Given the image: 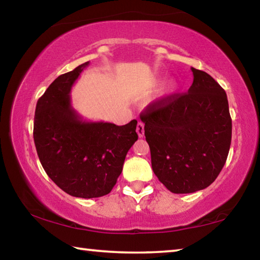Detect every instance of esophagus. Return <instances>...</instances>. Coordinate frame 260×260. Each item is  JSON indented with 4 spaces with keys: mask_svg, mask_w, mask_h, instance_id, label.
I'll return each instance as SVG.
<instances>
[{
    "mask_svg": "<svg viewBox=\"0 0 260 260\" xmlns=\"http://www.w3.org/2000/svg\"><path fill=\"white\" fill-rule=\"evenodd\" d=\"M136 133H138L139 138H143V135H144V124L142 121L138 122V126H136Z\"/></svg>",
    "mask_w": 260,
    "mask_h": 260,
    "instance_id": "34e87169",
    "label": "esophagus"
}]
</instances>
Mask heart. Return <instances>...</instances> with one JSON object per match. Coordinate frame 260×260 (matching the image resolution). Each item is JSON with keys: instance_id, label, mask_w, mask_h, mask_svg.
Returning a JSON list of instances; mask_svg holds the SVG:
<instances>
[{"instance_id": "1", "label": "heart", "mask_w": 260, "mask_h": 260, "mask_svg": "<svg viewBox=\"0 0 260 260\" xmlns=\"http://www.w3.org/2000/svg\"><path fill=\"white\" fill-rule=\"evenodd\" d=\"M175 88H177V85H175L174 82H173V83H171V86H170V89H171V90H174Z\"/></svg>"}]
</instances>
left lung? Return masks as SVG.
I'll use <instances>...</instances> for the list:
<instances>
[{
  "instance_id": "8db88e82",
  "label": "left lung",
  "mask_w": 260,
  "mask_h": 260,
  "mask_svg": "<svg viewBox=\"0 0 260 260\" xmlns=\"http://www.w3.org/2000/svg\"><path fill=\"white\" fill-rule=\"evenodd\" d=\"M191 71L188 93L158 100L140 114L153 173L174 193L209 187L225 165L232 141L226 91L210 74Z\"/></svg>"
}]
</instances>
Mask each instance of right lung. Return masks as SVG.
<instances>
[{
    "instance_id": "add662e5",
    "label": "right lung",
    "mask_w": 260,
    "mask_h": 260,
    "mask_svg": "<svg viewBox=\"0 0 260 260\" xmlns=\"http://www.w3.org/2000/svg\"><path fill=\"white\" fill-rule=\"evenodd\" d=\"M88 65L61 74L39 99L33 138L42 167L61 190L95 199L112 190L139 136L135 119L124 126L86 121L72 108L71 88Z\"/></svg>"
}]
</instances>
